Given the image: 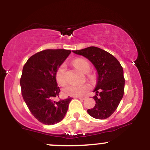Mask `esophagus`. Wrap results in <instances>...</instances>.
Returning a JSON list of instances; mask_svg holds the SVG:
<instances>
[{"label": "esophagus", "mask_w": 150, "mask_h": 150, "mask_svg": "<svg viewBox=\"0 0 150 150\" xmlns=\"http://www.w3.org/2000/svg\"><path fill=\"white\" fill-rule=\"evenodd\" d=\"M75 98H78V99H80V100H85L86 99L85 97H76Z\"/></svg>", "instance_id": "obj_1"}]
</instances>
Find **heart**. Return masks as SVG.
<instances>
[{
	"instance_id": "b5f03b06",
	"label": "heart",
	"mask_w": 150,
	"mask_h": 150,
	"mask_svg": "<svg viewBox=\"0 0 150 150\" xmlns=\"http://www.w3.org/2000/svg\"><path fill=\"white\" fill-rule=\"evenodd\" d=\"M73 65L80 70L82 73H87L90 70V65L88 61L83 58H77L73 61ZM65 70L66 65L63 63L58 67L56 73V80L58 85H63L66 82L65 78ZM89 87L87 85H68L63 88V92L65 95L70 97H80L84 95L88 90Z\"/></svg>"
}]
</instances>
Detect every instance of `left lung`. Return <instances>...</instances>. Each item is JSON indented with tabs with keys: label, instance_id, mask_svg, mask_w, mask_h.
Masks as SVG:
<instances>
[{
	"label": "left lung",
	"instance_id": "obj_1",
	"mask_svg": "<svg viewBox=\"0 0 150 150\" xmlns=\"http://www.w3.org/2000/svg\"><path fill=\"white\" fill-rule=\"evenodd\" d=\"M88 59L97 73L96 86L93 92L96 104L87 110L89 116L97 119H106L113 114L123 97L125 79L121 65L114 56L96 46L73 51Z\"/></svg>",
	"mask_w": 150,
	"mask_h": 150
}]
</instances>
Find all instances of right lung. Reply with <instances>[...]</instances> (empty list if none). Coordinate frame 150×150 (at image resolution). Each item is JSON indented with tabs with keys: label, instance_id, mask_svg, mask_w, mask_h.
Masks as SVG:
<instances>
[{
	"label": "right lung",
	"instance_id": "1",
	"mask_svg": "<svg viewBox=\"0 0 150 150\" xmlns=\"http://www.w3.org/2000/svg\"><path fill=\"white\" fill-rule=\"evenodd\" d=\"M70 53L65 49L42 51L31 56L22 69V97L32 114L45 125L61 121L73 99L55 100L61 92L56 80V70Z\"/></svg>",
	"mask_w": 150,
	"mask_h": 150
}]
</instances>
